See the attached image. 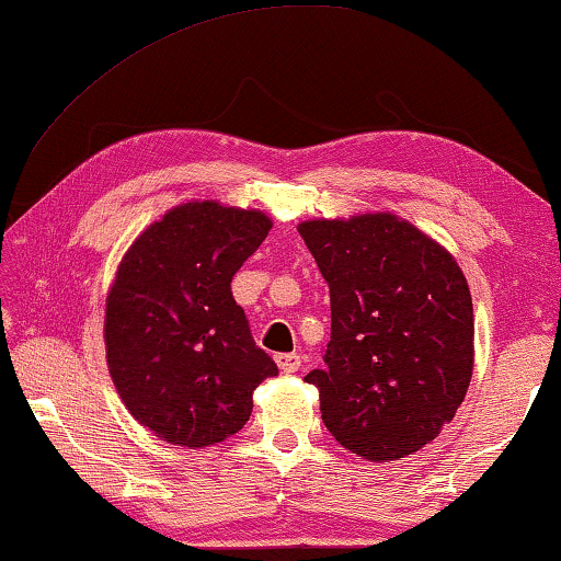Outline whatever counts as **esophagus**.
Listing matches in <instances>:
<instances>
[{
    "mask_svg": "<svg viewBox=\"0 0 561 561\" xmlns=\"http://www.w3.org/2000/svg\"><path fill=\"white\" fill-rule=\"evenodd\" d=\"M277 367L284 371V375H295V371L301 367V357L297 352H289V354H277Z\"/></svg>",
    "mask_w": 561,
    "mask_h": 561,
    "instance_id": "esophagus-1",
    "label": "esophagus"
}]
</instances>
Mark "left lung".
<instances>
[{"instance_id": "obj_1", "label": "left lung", "mask_w": 561, "mask_h": 561, "mask_svg": "<svg viewBox=\"0 0 561 561\" xmlns=\"http://www.w3.org/2000/svg\"><path fill=\"white\" fill-rule=\"evenodd\" d=\"M329 284L332 340L317 387L329 434L352 455L394 461L455 420L474 371L465 272L430 234L389 211L299 221Z\"/></svg>"}]
</instances>
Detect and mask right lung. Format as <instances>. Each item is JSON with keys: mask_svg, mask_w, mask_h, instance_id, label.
Masks as SVG:
<instances>
[{"mask_svg": "<svg viewBox=\"0 0 561 561\" xmlns=\"http://www.w3.org/2000/svg\"><path fill=\"white\" fill-rule=\"evenodd\" d=\"M260 209L176 204L124 252L104 305L106 367L154 437L186 449L247 424L277 364L254 344L232 277L270 234Z\"/></svg>", "mask_w": 561, "mask_h": 561, "instance_id": "add662e5", "label": "right lung"}]
</instances>
